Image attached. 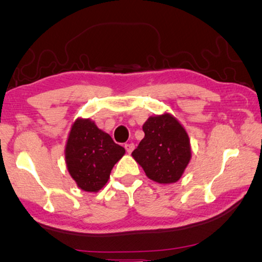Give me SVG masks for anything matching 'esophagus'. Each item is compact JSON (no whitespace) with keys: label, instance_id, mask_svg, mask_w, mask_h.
I'll return each mask as SVG.
<instances>
[{"label":"esophagus","instance_id":"obj_1","mask_svg":"<svg viewBox=\"0 0 262 262\" xmlns=\"http://www.w3.org/2000/svg\"><path fill=\"white\" fill-rule=\"evenodd\" d=\"M124 147H125V149H126V152H127V153H132V150L135 149V144H132V143H130V144H125V146H124Z\"/></svg>","mask_w":262,"mask_h":262}]
</instances>
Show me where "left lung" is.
Listing matches in <instances>:
<instances>
[{"label":"left lung","mask_w":262,"mask_h":262,"mask_svg":"<svg viewBox=\"0 0 262 262\" xmlns=\"http://www.w3.org/2000/svg\"><path fill=\"white\" fill-rule=\"evenodd\" d=\"M143 131L144 139L132 152V157L152 181L160 184L177 182L191 159L185 128L170 114H163L149 117Z\"/></svg>","instance_id":"left-lung-1"}]
</instances>
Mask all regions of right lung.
<instances>
[{
	"mask_svg": "<svg viewBox=\"0 0 262 262\" xmlns=\"http://www.w3.org/2000/svg\"><path fill=\"white\" fill-rule=\"evenodd\" d=\"M125 149L91 119L73 123L66 147V162L71 177L81 190L98 192L108 182L110 172Z\"/></svg>",
	"mask_w": 262,
	"mask_h": 262,
	"instance_id": "1",
	"label": "right lung"
}]
</instances>
